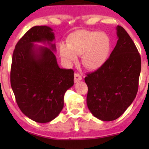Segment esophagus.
<instances>
[{
  "instance_id": "obj_1",
  "label": "esophagus",
  "mask_w": 149,
  "mask_h": 149,
  "mask_svg": "<svg viewBox=\"0 0 149 149\" xmlns=\"http://www.w3.org/2000/svg\"><path fill=\"white\" fill-rule=\"evenodd\" d=\"M81 80H82V77H81V75L78 72L75 73L74 74V82L75 83L79 82V81H81Z\"/></svg>"
}]
</instances>
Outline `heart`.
Returning <instances> with one entry per match:
<instances>
[{"label": "heart", "instance_id": "b5f03b06", "mask_svg": "<svg viewBox=\"0 0 149 149\" xmlns=\"http://www.w3.org/2000/svg\"><path fill=\"white\" fill-rule=\"evenodd\" d=\"M111 41L107 34L97 31L77 30L69 36L68 45L60 46L62 58L68 63L77 61V55H83V64L91 70L102 66L109 57Z\"/></svg>", "mask_w": 149, "mask_h": 149}]
</instances>
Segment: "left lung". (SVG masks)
I'll return each mask as SVG.
<instances>
[{"label":"left lung","mask_w":149,"mask_h":149,"mask_svg":"<svg viewBox=\"0 0 149 149\" xmlns=\"http://www.w3.org/2000/svg\"><path fill=\"white\" fill-rule=\"evenodd\" d=\"M118 40L104 64L87 74V104L92 115L104 121L119 118L138 92L141 70L140 54L127 32L117 26Z\"/></svg>","instance_id":"8db88e82"}]
</instances>
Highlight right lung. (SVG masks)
<instances>
[{
  "label": "right lung",
  "mask_w": 149,
  "mask_h": 149,
  "mask_svg": "<svg viewBox=\"0 0 149 149\" xmlns=\"http://www.w3.org/2000/svg\"><path fill=\"white\" fill-rule=\"evenodd\" d=\"M49 26L30 28L16 44L10 73L16 102L26 117L37 123L54 119L64 107L65 92L74 85L72 69L58 66L56 45ZM47 42L50 49L36 48L33 42Z\"/></svg>",
  "instance_id": "right-lung-1"
}]
</instances>
